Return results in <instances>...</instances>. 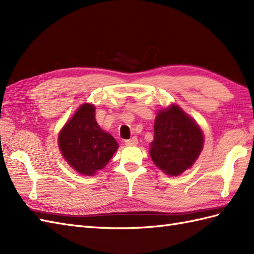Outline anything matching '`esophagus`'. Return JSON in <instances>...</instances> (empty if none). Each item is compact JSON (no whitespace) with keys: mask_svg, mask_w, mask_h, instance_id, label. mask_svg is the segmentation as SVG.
I'll use <instances>...</instances> for the list:
<instances>
[{"mask_svg":"<svg viewBox=\"0 0 254 254\" xmlns=\"http://www.w3.org/2000/svg\"><path fill=\"white\" fill-rule=\"evenodd\" d=\"M126 145H127V146H135V145H137V137L133 136L130 139H127Z\"/></svg>","mask_w":254,"mask_h":254,"instance_id":"34e87169","label":"esophagus"}]
</instances>
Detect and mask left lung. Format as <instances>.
I'll use <instances>...</instances> for the list:
<instances>
[{
  "label": "left lung",
  "mask_w": 254,
  "mask_h": 254,
  "mask_svg": "<svg viewBox=\"0 0 254 254\" xmlns=\"http://www.w3.org/2000/svg\"><path fill=\"white\" fill-rule=\"evenodd\" d=\"M203 144L202 130L179 106L171 105L157 113L149 155L166 175L179 176L192 167Z\"/></svg>",
  "instance_id": "1"
}]
</instances>
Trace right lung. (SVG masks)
<instances>
[{"label":"right lung","mask_w":254,"mask_h":254,"mask_svg":"<svg viewBox=\"0 0 254 254\" xmlns=\"http://www.w3.org/2000/svg\"><path fill=\"white\" fill-rule=\"evenodd\" d=\"M95 106L83 104L65 123L58 137L59 148L68 165L80 175L94 176L109 163L119 145L98 126Z\"/></svg>","instance_id":"1"}]
</instances>
